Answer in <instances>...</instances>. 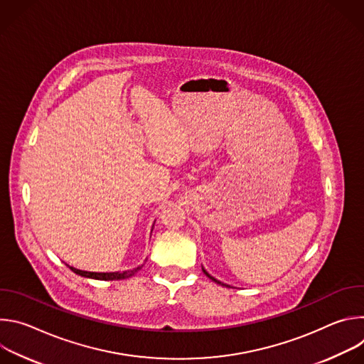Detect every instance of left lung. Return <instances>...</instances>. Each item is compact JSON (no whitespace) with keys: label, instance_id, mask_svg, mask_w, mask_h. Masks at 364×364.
I'll return each instance as SVG.
<instances>
[{"label":"left lung","instance_id":"8db88e82","mask_svg":"<svg viewBox=\"0 0 364 364\" xmlns=\"http://www.w3.org/2000/svg\"><path fill=\"white\" fill-rule=\"evenodd\" d=\"M201 269H203V272H204V274H205V277H209V278H210V279H212V281H213V282H216V284H219V285H223V287H228V288H230V285H226V284H223V282H220V281H219V279H216V278H215V277H212V275H210V274H209V272H207V271H205V269H204V268H203V267H201Z\"/></svg>","mask_w":364,"mask_h":364}]
</instances>
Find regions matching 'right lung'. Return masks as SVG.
Masks as SVG:
<instances>
[{"mask_svg": "<svg viewBox=\"0 0 364 364\" xmlns=\"http://www.w3.org/2000/svg\"><path fill=\"white\" fill-rule=\"evenodd\" d=\"M69 267V265H68ZM75 274L85 277V278H92V279H99V281H118V279H125L129 278L132 275H135L141 267L132 269V271H117V272H89V271H82V269H76L73 267H69Z\"/></svg>", "mask_w": 364, "mask_h": 364, "instance_id": "1", "label": "right lung"}]
</instances>
